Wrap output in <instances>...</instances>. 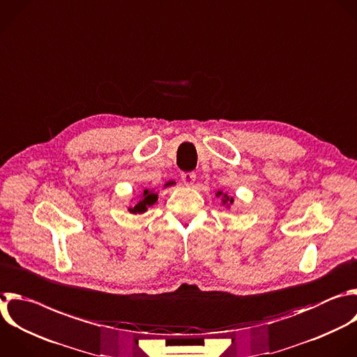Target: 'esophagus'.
<instances>
[{
	"instance_id": "esophagus-1",
	"label": "esophagus",
	"mask_w": 357,
	"mask_h": 357,
	"mask_svg": "<svg viewBox=\"0 0 357 357\" xmlns=\"http://www.w3.org/2000/svg\"><path fill=\"white\" fill-rule=\"evenodd\" d=\"M181 179L186 186H192L196 181V175H195V172H182Z\"/></svg>"
}]
</instances>
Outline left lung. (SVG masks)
<instances>
[{"label": "left lung", "instance_id": "obj_1", "mask_svg": "<svg viewBox=\"0 0 357 357\" xmlns=\"http://www.w3.org/2000/svg\"><path fill=\"white\" fill-rule=\"evenodd\" d=\"M221 195H222V192H217L215 196H221ZM227 203L232 204V203H234V199H232V197H228L227 195H222V204H227Z\"/></svg>", "mask_w": 357, "mask_h": 357}]
</instances>
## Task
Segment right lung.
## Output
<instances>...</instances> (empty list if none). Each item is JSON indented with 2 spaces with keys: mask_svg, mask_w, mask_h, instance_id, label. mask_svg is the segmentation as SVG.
I'll return each mask as SVG.
<instances>
[{
  "mask_svg": "<svg viewBox=\"0 0 357 357\" xmlns=\"http://www.w3.org/2000/svg\"><path fill=\"white\" fill-rule=\"evenodd\" d=\"M175 182H168V183H165L164 185V188L165 186H172ZM157 199H158V195L157 193H154L153 190H149V189H144V192H143V199L140 200V202H137V204H135V207H130L129 208V211L130 213H144L150 206H153L155 202H157Z\"/></svg>",
  "mask_w": 357,
  "mask_h": 357,
  "instance_id": "right-lung-1",
  "label": "right lung"
}]
</instances>
